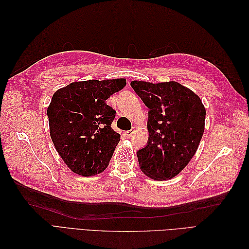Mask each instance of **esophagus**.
<instances>
[{
  "label": "esophagus",
  "instance_id": "esophagus-1",
  "mask_svg": "<svg viewBox=\"0 0 249 249\" xmlns=\"http://www.w3.org/2000/svg\"><path fill=\"white\" fill-rule=\"evenodd\" d=\"M133 135V130H130V131H126L125 133H124V136L126 137V138H130L131 136Z\"/></svg>",
  "mask_w": 249,
  "mask_h": 249
}]
</instances>
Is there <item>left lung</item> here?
Segmentation results:
<instances>
[{
	"mask_svg": "<svg viewBox=\"0 0 249 249\" xmlns=\"http://www.w3.org/2000/svg\"><path fill=\"white\" fill-rule=\"evenodd\" d=\"M131 86L149 109L148 140L137 152L140 169L157 180L175 178L196 153L206 109L198 95L175 81H132Z\"/></svg>",
	"mask_w": 249,
	"mask_h": 249,
	"instance_id": "left-lung-1",
	"label": "left lung"
}]
</instances>
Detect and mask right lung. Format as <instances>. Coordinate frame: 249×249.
Instances as JSON below:
<instances>
[{"label": "right lung", "instance_id": "right-lung-1", "mask_svg": "<svg viewBox=\"0 0 249 249\" xmlns=\"http://www.w3.org/2000/svg\"><path fill=\"white\" fill-rule=\"evenodd\" d=\"M125 85L124 79L73 82L53 95L47 111L51 138L73 172L90 177L108 167L120 135L111 127L116 111L106 101Z\"/></svg>", "mask_w": 249, "mask_h": 249}]
</instances>
